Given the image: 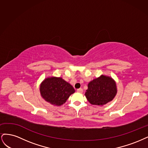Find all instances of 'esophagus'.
Here are the masks:
<instances>
[{
	"label": "esophagus",
	"instance_id": "34e87169",
	"mask_svg": "<svg viewBox=\"0 0 148 148\" xmlns=\"http://www.w3.org/2000/svg\"><path fill=\"white\" fill-rule=\"evenodd\" d=\"M77 92L79 93H82L83 92V89L82 88H79L77 90Z\"/></svg>",
	"mask_w": 148,
	"mask_h": 148
}]
</instances>
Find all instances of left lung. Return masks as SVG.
I'll return each mask as SVG.
<instances>
[{
    "label": "left lung",
    "instance_id": "obj_1",
    "mask_svg": "<svg viewBox=\"0 0 148 148\" xmlns=\"http://www.w3.org/2000/svg\"><path fill=\"white\" fill-rule=\"evenodd\" d=\"M117 92L116 81L110 76L101 75L88 83L85 96L90 104L101 106L111 101Z\"/></svg>",
    "mask_w": 148,
    "mask_h": 148
}]
</instances>
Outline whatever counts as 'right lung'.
I'll list each match as a JSON object with an SVG mask.
<instances>
[{"instance_id":"right-lung-1","label":"right lung","mask_w":148,"mask_h":148,"mask_svg":"<svg viewBox=\"0 0 148 148\" xmlns=\"http://www.w3.org/2000/svg\"><path fill=\"white\" fill-rule=\"evenodd\" d=\"M40 93L45 101L53 106H60L67 101L75 90L63 78L51 76L45 78L40 85Z\"/></svg>"}]
</instances>
